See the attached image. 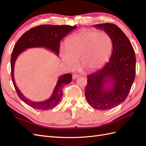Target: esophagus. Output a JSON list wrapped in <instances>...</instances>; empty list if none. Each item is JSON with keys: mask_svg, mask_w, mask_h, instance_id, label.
I'll use <instances>...</instances> for the list:
<instances>
[{"mask_svg": "<svg viewBox=\"0 0 146 146\" xmlns=\"http://www.w3.org/2000/svg\"><path fill=\"white\" fill-rule=\"evenodd\" d=\"M78 77H79V75H78V74H73L72 78L73 79H76V78H78Z\"/></svg>", "mask_w": 146, "mask_h": 146, "instance_id": "obj_1", "label": "esophagus"}]
</instances>
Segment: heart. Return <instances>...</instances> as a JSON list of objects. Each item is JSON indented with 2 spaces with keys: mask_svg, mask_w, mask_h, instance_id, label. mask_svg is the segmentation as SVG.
I'll use <instances>...</instances> for the list:
<instances>
[{
  "mask_svg": "<svg viewBox=\"0 0 146 146\" xmlns=\"http://www.w3.org/2000/svg\"><path fill=\"white\" fill-rule=\"evenodd\" d=\"M62 49L61 58L70 68H76L77 60L87 71L100 68L107 61L113 48V40L105 32L83 29L70 36Z\"/></svg>",
  "mask_w": 146,
  "mask_h": 146,
  "instance_id": "obj_1",
  "label": "heart"
}]
</instances>
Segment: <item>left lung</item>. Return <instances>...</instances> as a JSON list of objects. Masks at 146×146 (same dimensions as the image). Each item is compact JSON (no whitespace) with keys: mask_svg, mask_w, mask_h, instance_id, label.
I'll use <instances>...</instances> for the list:
<instances>
[{"mask_svg":"<svg viewBox=\"0 0 146 146\" xmlns=\"http://www.w3.org/2000/svg\"><path fill=\"white\" fill-rule=\"evenodd\" d=\"M113 40L110 61L104 68L87 76L85 96L95 109L108 110L124 101L133 84L136 73V56L129 39L117 25L111 23L97 24ZM109 82L112 86L107 88Z\"/></svg>","mask_w":146,"mask_h":146,"instance_id":"8db88e82","label":"left lung"}]
</instances>
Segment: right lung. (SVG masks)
I'll use <instances>...</instances> for the list:
<instances>
[{
	"mask_svg": "<svg viewBox=\"0 0 146 146\" xmlns=\"http://www.w3.org/2000/svg\"><path fill=\"white\" fill-rule=\"evenodd\" d=\"M77 26L68 25H41L32 28L24 33L17 40L11 54V79L19 98L33 108L47 110L54 108L63 96V88L72 80V74L62 75L58 78L50 98L42 102H32L25 98L17 87L14 79L15 63L17 56L26 48L43 47L51 50L58 56L60 41L66 35L76 28Z\"/></svg>",
	"mask_w": 146,
	"mask_h": 146,
	"instance_id": "right-lung-1",
	"label": "right lung"
}]
</instances>
